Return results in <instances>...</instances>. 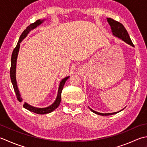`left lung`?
<instances>
[{
	"label": "left lung",
	"mask_w": 147,
	"mask_h": 147,
	"mask_svg": "<svg viewBox=\"0 0 147 147\" xmlns=\"http://www.w3.org/2000/svg\"><path fill=\"white\" fill-rule=\"evenodd\" d=\"M107 21L108 22V24H110V25L111 32H112V33H113V36H115L117 37H119V38L121 39L122 41L125 42L126 43H127L128 45L134 47L133 43V42H132L130 37H129V34L127 32V31L126 30L125 27H123V25L122 24H120V22L115 21V20H114L111 19L110 18H108ZM90 110L92 112H94V113L99 115H102V116L111 115L116 114L117 113H119V112L122 111V110H120L119 111L114 112V113H99V112H97L96 111H94L93 110H92L91 108H90Z\"/></svg>",
	"instance_id": "left-lung-1"
}]
</instances>
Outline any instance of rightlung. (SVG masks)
Masks as SVG:
<instances>
[{
    "label": "right lung",
    "mask_w": 147,
    "mask_h": 147,
    "mask_svg": "<svg viewBox=\"0 0 147 147\" xmlns=\"http://www.w3.org/2000/svg\"><path fill=\"white\" fill-rule=\"evenodd\" d=\"M43 21H44V20H37L36 22L33 23V24H31L30 25H28L27 28H26V29L24 30V31L23 32L22 34H21V36H20L18 42L17 43L16 47L14 49L12 53V56H11L10 77H11V83H12L14 92H15L17 99L19 100V102H22L23 99L22 98L21 95H20V91L18 90V85H17V82H16V60H17V57H18V51H19V49L20 47V42H21L23 40L27 37L28 34L30 32V30L34 29V28H36L37 27V26L41 25L43 22ZM69 78V76L65 77L64 79H62V81L60 82L57 98L53 104H51L50 106H48L47 108H39L34 107V106L28 105V103L25 102L24 105H23L24 106V107L25 109H27V110H29L32 112H34V113H37V114H40V115L50 113L51 112H52L53 111L55 110L57 108H58V106L60 105V101H61V93H62V89H63V87H64L65 82L67 81V80Z\"/></svg>",
    "instance_id": "1"
}]
</instances>
